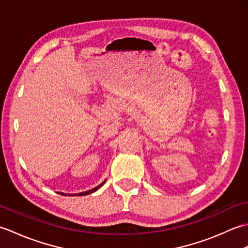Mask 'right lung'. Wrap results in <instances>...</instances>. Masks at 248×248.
Masks as SVG:
<instances>
[{
	"instance_id": "obj_1",
	"label": "right lung",
	"mask_w": 248,
	"mask_h": 248,
	"mask_svg": "<svg viewBox=\"0 0 248 248\" xmlns=\"http://www.w3.org/2000/svg\"><path fill=\"white\" fill-rule=\"evenodd\" d=\"M104 182H105V181H104ZM104 182L100 184V186H98L97 187H94V188L91 189V191H87V192H84V193H78V196H85V195H88V194H91V193H93V192H94V191H97V189H98L99 187H101V186H103ZM59 194H62V195H64V196H66V194H64V193H59ZM76 195H77V194L72 195V196H76Z\"/></svg>"
}]
</instances>
